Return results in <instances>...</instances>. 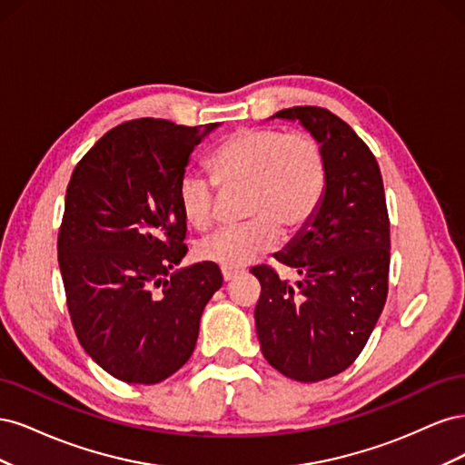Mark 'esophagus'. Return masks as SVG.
Instances as JSON below:
<instances>
[{
  "label": "esophagus",
  "mask_w": 465,
  "mask_h": 465,
  "mask_svg": "<svg viewBox=\"0 0 465 465\" xmlns=\"http://www.w3.org/2000/svg\"><path fill=\"white\" fill-rule=\"evenodd\" d=\"M221 273H223V281H224V283H229V281H232L241 272H238V270H224V267H223Z\"/></svg>",
  "instance_id": "34e87169"
}]
</instances>
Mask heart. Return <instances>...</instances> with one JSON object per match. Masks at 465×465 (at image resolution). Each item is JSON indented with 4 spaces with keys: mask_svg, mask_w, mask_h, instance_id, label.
Instances as JSON below:
<instances>
[{
    "mask_svg": "<svg viewBox=\"0 0 465 465\" xmlns=\"http://www.w3.org/2000/svg\"><path fill=\"white\" fill-rule=\"evenodd\" d=\"M207 171L221 190L244 188L238 227L223 229L198 246L200 260L238 270L272 252L279 229L292 234L312 221L328 184V163L318 139L306 132L241 128L209 153ZM217 193L209 180L184 174L178 207L193 231L215 223Z\"/></svg>",
    "mask_w": 465,
    "mask_h": 465,
    "instance_id": "1",
    "label": "heart"
}]
</instances>
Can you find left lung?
Masks as SVG:
<instances>
[{"instance_id": "1", "label": "left lung", "mask_w": 465, "mask_h": 465, "mask_svg": "<svg viewBox=\"0 0 465 465\" xmlns=\"http://www.w3.org/2000/svg\"><path fill=\"white\" fill-rule=\"evenodd\" d=\"M275 116L299 120L318 139L328 184L312 221L275 256L301 275L297 283L279 279L270 265L250 270L262 285L256 331L275 371L297 382H320L355 362L386 304L384 184L369 145L328 108L292 106Z\"/></svg>"}]
</instances>
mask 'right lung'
Listing matches in <instances>:
<instances>
[{
  "label": "right lung",
  "instance_id": "obj_1",
  "mask_svg": "<svg viewBox=\"0 0 465 465\" xmlns=\"http://www.w3.org/2000/svg\"><path fill=\"white\" fill-rule=\"evenodd\" d=\"M219 124L128 120L85 153L65 192L58 263L81 347L128 384H159L192 357L217 263L186 256L178 182Z\"/></svg>",
  "mask_w": 465,
  "mask_h": 465
}]
</instances>
